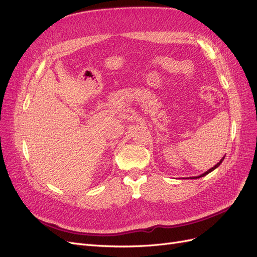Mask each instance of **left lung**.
I'll list each match as a JSON object with an SVG mask.
<instances>
[{"instance_id": "left-lung-1", "label": "left lung", "mask_w": 257, "mask_h": 257, "mask_svg": "<svg viewBox=\"0 0 257 257\" xmlns=\"http://www.w3.org/2000/svg\"><path fill=\"white\" fill-rule=\"evenodd\" d=\"M224 158H225V155H224V157L220 160V162L219 163H217V164H215L212 168H210L209 170H207V172L206 173H204L203 175H200V176H196V177H191V179H197V178H200V177H205L206 175H208L209 173H211V172H213V170L215 169V168H217V167H219L221 164H222V162H223V160H224Z\"/></svg>"}]
</instances>
